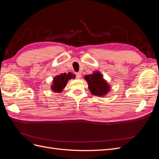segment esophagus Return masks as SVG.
Instances as JSON below:
<instances>
[{
    "label": "esophagus",
    "mask_w": 159,
    "mask_h": 159,
    "mask_svg": "<svg viewBox=\"0 0 159 159\" xmlns=\"http://www.w3.org/2000/svg\"><path fill=\"white\" fill-rule=\"evenodd\" d=\"M75 75H76V78L78 79H80L81 78V74L80 73V72H77V73H75Z\"/></svg>",
    "instance_id": "obj_1"
}]
</instances>
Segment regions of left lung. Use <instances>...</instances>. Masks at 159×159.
Returning a JSON list of instances; mask_svg holds the SVG:
<instances>
[{
	"mask_svg": "<svg viewBox=\"0 0 159 159\" xmlns=\"http://www.w3.org/2000/svg\"><path fill=\"white\" fill-rule=\"evenodd\" d=\"M84 78L88 82L91 93L93 95L103 97L111 90V85L99 71H95L91 74L85 75Z\"/></svg>",
	"mask_w": 159,
	"mask_h": 159,
	"instance_id": "8db88e82",
	"label": "left lung"
}]
</instances>
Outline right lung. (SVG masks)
<instances>
[{"label":"right lung","instance_id":"1","mask_svg":"<svg viewBox=\"0 0 159 159\" xmlns=\"http://www.w3.org/2000/svg\"><path fill=\"white\" fill-rule=\"evenodd\" d=\"M75 75L71 72L68 74H60L54 78L51 85V89L52 92L61 93L62 91L66 88L68 81L71 79H74Z\"/></svg>","mask_w":159,"mask_h":159}]
</instances>
